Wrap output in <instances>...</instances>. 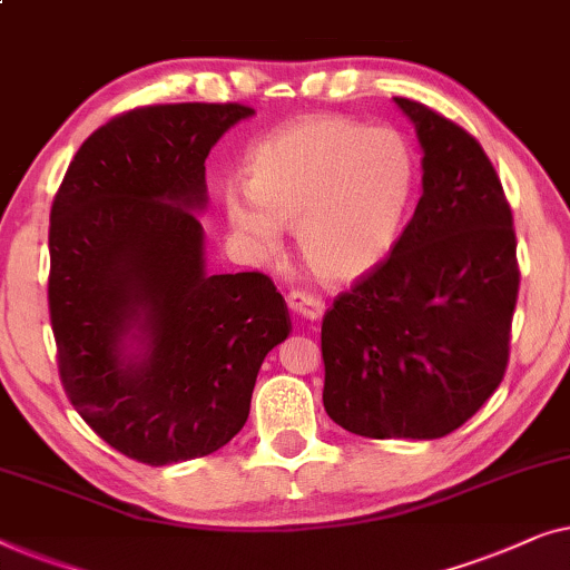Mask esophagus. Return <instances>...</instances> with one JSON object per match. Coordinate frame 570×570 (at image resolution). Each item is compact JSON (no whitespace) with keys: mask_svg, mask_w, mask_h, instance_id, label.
I'll return each mask as SVG.
<instances>
[{"mask_svg":"<svg viewBox=\"0 0 570 570\" xmlns=\"http://www.w3.org/2000/svg\"><path fill=\"white\" fill-rule=\"evenodd\" d=\"M288 307H292L296 315L307 317V320H320L325 312V302L320 299L317 294H307V292H292L288 294Z\"/></svg>","mask_w":570,"mask_h":570,"instance_id":"esophagus-1","label":"esophagus"}]
</instances>
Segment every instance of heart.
<instances>
[{"label": "heart", "instance_id": "heart-1", "mask_svg": "<svg viewBox=\"0 0 570 570\" xmlns=\"http://www.w3.org/2000/svg\"><path fill=\"white\" fill-rule=\"evenodd\" d=\"M419 165L395 128L307 116L253 149L247 188L229 183L222 216L255 263L296 229L302 263L323 282H354L387 258L411 212Z\"/></svg>", "mask_w": 570, "mask_h": 570}]
</instances>
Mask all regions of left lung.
I'll use <instances>...</instances> for the list:
<instances>
[{"label":"left lung","mask_w":570,"mask_h":570,"mask_svg":"<svg viewBox=\"0 0 570 570\" xmlns=\"http://www.w3.org/2000/svg\"><path fill=\"white\" fill-rule=\"evenodd\" d=\"M421 144L413 219L323 317V405L351 434L439 439L503 380L519 271L511 208L472 136L392 98Z\"/></svg>","instance_id":"8db88e82"}]
</instances>
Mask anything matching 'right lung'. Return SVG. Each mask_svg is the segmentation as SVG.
<instances>
[{
	"mask_svg": "<svg viewBox=\"0 0 570 570\" xmlns=\"http://www.w3.org/2000/svg\"><path fill=\"white\" fill-rule=\"evenodd\" d=\"M255 116L237 102L131 110L71 159L51 206V304L67 395L144 464L196 460L239 434L263 358L288 338L268 276L206 268V157Z\"/></svg>",
	"mask_w": 570,
	"mask_h": 570,
	"instance_id": "1",
	"label": "right lung"
}]
</instances>
